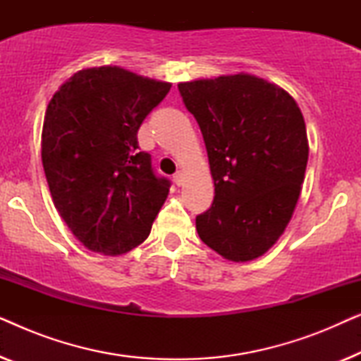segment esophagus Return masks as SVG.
<instances>
[{"mask_svg": "<svg viewBox=\"0 0 361 361\" xmlns=\"http://www.w3.org/2000/svg\"><path fill=\"white\" fill-rule=\"evenodd\" d=\"M174 182H176V184L177 185H182V184H184V172H176V174H174Z\"/></svg>", "mask_w": 361, "mask_h": 361, "instance_id": "obj_1", "label": "esophagus"}]
</instances>
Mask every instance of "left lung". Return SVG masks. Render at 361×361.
Listing matches in <instances>:
<instances>
[{"instance_id": "1", "label": "left lung", "mask_w": 361, "mask_h": 361, "mask_svg": "<svg viewBox=\"0 0 361 361\" xmlns=\"http://www.w3.org/2000/svg\"><path fill=\"white\" fill-rule=\"evenodd\" d=\"M177 87L215 185L197 233L228 261L259 258L284 233L302 189L309 141L300 108L284 88L245 72Z\"/></svg>"}]
</instances>
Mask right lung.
Instances as JSON below:
<instances>
[{
    "instance_id": "right-lung-1",
    "label": "right lung",
    "mask_w": 361,
    "mask_h": 361,
    "mask_svg": "<svg viewBox=\"0 0 361 361\" xmlns=\"http://www.w3.org/2000/svg\"><path fill=\"white\" fill-rule=\"evenodd\" d=\"M172 83L116 66L82 68L49 102L41 156L54 205L93 253L125 255L149 236L169 194L137 130Z\"/></svg>"
}]
</instances>
